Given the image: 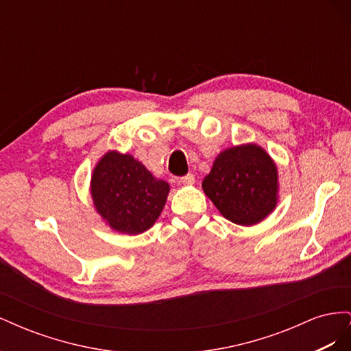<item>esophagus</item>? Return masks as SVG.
I'll return each mask as SVG.
<instances>
[{
	"label": "esophagus",
	"mask_w": 351,
	"mask_h": 351,
	"mask_svg": "<svg viewBox=\"0 0 351 351\" xmlns=\"http://www.w3.org/2000/svg\"><path fill=\"white\" fill-rule=\"evenodd\" d=\"M180 183L184 184V186H192V184H195V176L193 174H187V176L180 178Z\"/></svg>",
	"instance_id": "esophagus-1"
}]
</instances>
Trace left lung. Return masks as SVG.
I'll list each match as a JSON object with an SVG mask.
<instances>
[{
    "label": "left lung",
    "mask_w": 351,
    "mask_h": 351,
    "mask_svg": "<svg viewBox=\"0 0 351 351\" xmlns=\"http://www.w3.org/2000/svg\"><path fill=\"white\" fill-rule=\"evenodd\" d=\"M219 214L237 226H256L277 208L278 168L256 143L224 149L202 183Z\"/></svg>",
    "instance_id": "8db88e82"
}]
</instances>
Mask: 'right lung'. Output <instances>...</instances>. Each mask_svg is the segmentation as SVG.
Instances as JSON below:
<instances>
[{"label": "right lung", "mask_w": 351, "mask_h": 351, "mask_svg": "<svg viewBox=\"0 0 351 351\" xmlns=\"http://www.w3.org/2000/svg\"><path fill=\"white\" fill-rule=\"evenodd\" d=\"M89 190L105 224L121 234L136 236L149 230L161 215L169 184L133 155L108 151L93 168Z\"/></svg>", "instance_id": "obj_1"}]
</instances>
